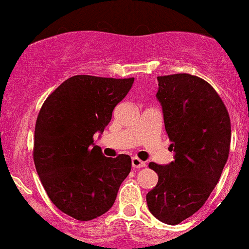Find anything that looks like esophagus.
Wrapping results in <instances>:
<instances>
[{"label": "esophagus", "mask_w": 249, "mask_h": 249, "mask_svg": "<svg viewBox=\"0 0 249 249\" xmlns=\"http://www.w3.org/2000/svg\"><path fill=\"white\" fill-rule=\"evenodd\" d=\"M132 166H133V168H142V167L146 166V162L142 161L139 157L134 156L132 159Z\"/></svg>", "instance_id": "esophagus-1"}]
</instances>
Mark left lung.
<instances>
[{"label": "left lung", "mask_w": 249, "mask_h": 249, "mask_svg": "<svg viewBox=\"0 0 249 249\" xmlns=\"http://www.w3.org/2000/svg\"><path fill=\"white\" fill-rule=\"evenodd\" d=\"M157 81L174 161L150 162L159 181L146 202L155 218L177 225L202 207L218 184L230 151L231 124L221 98L202 78L176 73Z\"/></svg>", "instance_id": "obj_1"}]
</instances>
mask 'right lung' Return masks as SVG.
<instances>
[{
    "instance_id": "right-lung-1",
    "label": "right lung",
    "mask_w": 249,
    "mask_h": 249,
    "mask_svg": "<svg viewBox=\"0 0 249 249\" xmlns=\"http://www.w3.org/2000/svg\"><path fill=\"white\" fill-rule=\"evenodd\" d=\"M134 78L76 75L42 105L35 125L34 162L47 195L63 213L87 221L107 213L132 168L128 155H103V133Z\"/></svg>"
}]
</instances>
